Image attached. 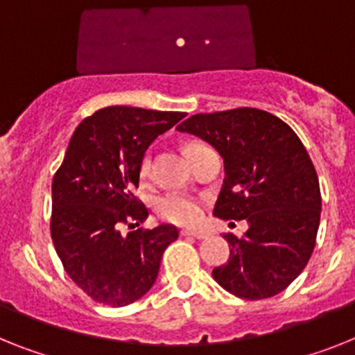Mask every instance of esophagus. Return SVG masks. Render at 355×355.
<instances>
[{
    "label": "esophagus",
    "mask_w": 355,
    "mask_h": 355,
    "mask_svg": "<svg viewBox=\"0 0 355 355\" xmlns=\"http://www.w3.org/2000/svg\"><path fill=\"white\" fill-rule=\"evenodd\" d=\"M180 234H182V236L198 238V240H204V238H207V233H202V231H191V229H184V231H180Z\"/></svg>",
    "instance_id": "1"
}]
</instances>
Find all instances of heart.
Instances as JSON below:
<instances>
[{
	"instance_id": "b5f03b06",
	"label": "heart",
	"mask_w": 355,
	"mask_h": 355,
	"mask_svg": "<svg viewBox=\"0 0 355 355\" xmlns=\"http://www.w3.org/2000/svg\"><path fill=\"white\" fill-rule=\"evenodd\" d=\"M191 144L189 148H193ZM187 148V150H189ZM151 155H144L141 160V177L148 178L151 173ZM157 209H159V214L162 216L164 220H168V222L178 223V225H193L200 220L202 216V207L200 202L193 198V196L186 195V193H169L164 198H160L159 205H157Z\"/></svg>"
}]
</instances>
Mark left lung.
<instances>
[{
	"label": "left lung",
	"mask_w": 355,
	"mask_h": 355,
	"mask_svg": "<svg viewBox=\"0 0 355 355\" xmlns=\"http://www.w3.org/2000/svg\"><path fill=\"white\" fill-rule=\"evenodd\" d=\"M177 130L223 159L214 216L249 223L243 238L223 234L231 254L213 278L243 300L285 291L305 269L320 227V180L305 146L282 119L256 108L196 113Z\"/></svg>",
	"instance_id": "1"
}]
</instances>
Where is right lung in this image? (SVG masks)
Returning a JSON list of instances; mask_svg holds the SVG:
<instances>
[{
  "mask_svg": "<svg viewBox=\"0 0 355 355\" xmlns=\"http://www.w3.org/2000/svg\"><path fill=\"white\" fill-rule=\"evenodd\" d=\"M182 112L108 106L76 128L52 182V242L67 274L92 300L124 306L141 300L159 276L178 229L162 223L130 231L148 209L135 195L141 160Z\"/></svg>",
  "mask_w": 355,
  "mask_h": 355,
  "instance_id": "1",
  "label": "right lung"
}]
</instances>
